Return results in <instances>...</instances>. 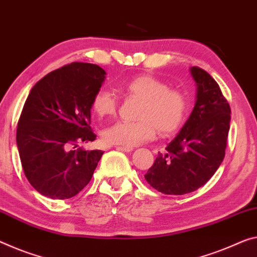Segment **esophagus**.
I'll use <instances>...</instances> for the list:
<instances>
[{
  "instance_id": "1",
  "label": "esophagus",
  "mask_w": 257,
  "mask_h": 257,
  "mask_svg": "<svg viewBox=\"0 0 257 257\" xmlns=\"http://www.w3.org/2000/svg\"><path fill=\"white\" fill-rule=\"evenodd\" d=\"M116 148L118 149V151H121V152H125V153H128V152L133 151L132 147H125V146H117Z\"/></svg>"
}]
</instances>
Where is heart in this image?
Wrapping results in <instances>:
<instances>
[{"label":"heart","instance_id":"heart-1","mask_svg":"<svg viewBox=\"0 0 257 257\" xmlns=\"http://www.w3.org/2000/svg\"><path fill=\"white\" fill-rule=\"evenodd\" d=\"M120 89L130 97L141 100L139 121L119 120L102 132V139L108 145L134 147L155 138L157 130L163 136L176 132L184 124L188 111V97L183 90L170 88L167 82L151 74L133 77L121 85ZM118 100L111 90L100 89L92 101L96 116H113Z\"/></svg>","mask_w":257,"mask_h":257}]
</instances>
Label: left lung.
<instances>
[{"mask_svg":"<svg viewBox=\"0 0 257 257\" xmlns=\"http://www.w3.org/2000/svg\"><path fill=\"white\" fill-rule=\"evenodd\" d=\"M196 101L186 123L159 154L145 179L157 191L183 195L203 186L222 164L230 130L231 108L210 74L193 66Z\"/></svg>","mask_w":257,"mask_h":257,"instance_id":"8db88e82","label":"left lung"}]
</instances>
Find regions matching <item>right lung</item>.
I'll use <instances>...</instances> for the list:
<instances>
[{
    "mask_svg": "<svg viewBox=\"0 0 257 257\" xmlns=\"http://www.w3.org/2000/svg\"><path fill=\"white\" fill-rule=\"evenodd\" d=\"M105 71L74 62L47 74L31 89L18 120L17 147L30 184L50 199L77 195L92 179L103 152L77 148L95 140L92 101Z\"/></svg>",
    "mask_w": 257,
    "mask_h": 257,
    "instance_id": "add662e5",
    "label": "right lung"
}]
</instances>
